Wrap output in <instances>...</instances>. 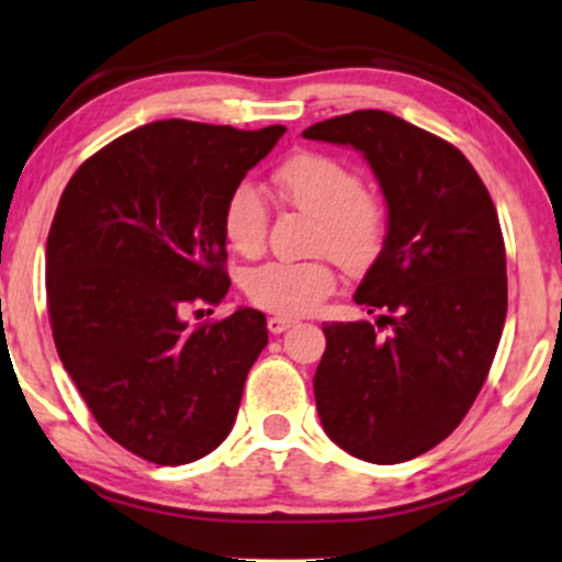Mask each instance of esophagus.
Instances as JSON below:
<instances>
[{"instance_id": "obj_1", "label": "esophagus", "mask_w": 562, "mask_h": 562, "mask_svg": "<svg viewBox=\"0 0 562 562\" xmlns=\"http://www.w3.org/2000/svg\"><path fill=\"white\" fill-rule=\"evenodd\" d=\"M291 325H294V319H289V317H268V330H271L273 335L289 330Z\"/></svg>"}]
</instances>
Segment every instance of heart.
<instances>
[{"label": "heart", "instance_id": "1", "mask_svg": "<svg viewBox=\"0 0 562 562\" xmlns=\"http://www.w3.org/2000/svg\"><path fill=\"white\" fill-rule=\"evenodd\" d=\"M276 188L296 209L315 216L312 245L333 252L340 263L359 268L376 258L384 243V209L363 193L359 172L319 151H299L273 175ZM222 232L232 250L255 255L266 243L268 209L252 183L232 188L222 209ZM338 286L327 258L283 263L271 260L245 276V294L255 307L281 317H304Z\"/></svg>", "mask_w": 562, "mask_h": 562}]
</instances>
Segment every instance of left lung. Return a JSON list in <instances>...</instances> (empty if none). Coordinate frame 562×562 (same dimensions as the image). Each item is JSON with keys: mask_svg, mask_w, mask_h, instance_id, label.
Returning <instances> with one entry per match:
<instances>
[{"mask_svg": "<svg viewBox=\"0 0 562 562\" xmlns=\"http://www.w3.org/2000/svg\"><path fill=\"white\" fill-rule=\"evenodd\" d=\"M302 136L359 149L387 201L384 245L353 294L376 323L323 325L319 420L363 462H407L462 424L491 371L508 304L498 214L462 151L392 113Z\"/></svg>", "mask_w": 562, "mask_h": 562, "instance_id": "left-lung-1", "label": "left lung"}]
</instances>
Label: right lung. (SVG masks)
Wrapping results in <instances>:
<instances>
[{
  "instance_id": "right-lung-1",
  "label": "right lung",
  "mask_w": 562,
  "mask_h": 562,
  "mask_svg": "<svg viewBox=\"0 0 562 562\" xmlns=\"http://www.w3.org/2000/svg\"><path fill=\"white\" fill-rule=\"evenodd\" d=\"M155 121L82 162L46 243V291L64 369L100 428L155 464L206 457L235 426L266 315L191 327L229 291L222 209L283 136Z\"/></svg>"
}]
</instances>
